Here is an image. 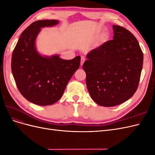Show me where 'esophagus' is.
I'll return each mask as SVG.
<instances>
[{
    "instance_id": "34e87169",
    "label": "esophagus",
    "mask_w": 155,
    "mask_h": 155,
    "mask_svg": "<svg viewBox=\"0 0 155 155\" xmlns=\"http://www.w3.org/2000/svg\"><path fill=\"white\" fill-rule=\"evenodd\" d=\"M85 58H84V57H81V65L82 66V65L83 64V63H84V62H85Z\"/></svg>"
}]
</instances>
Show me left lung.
I'll return each instance as SVG.
<instances>
[{
    "label": "left lung",
    "mask_w": 155,
    "mask_h": 155,
    "mask_svg": "<svg viewBox=\"0 0 155 155\" xmlns=\"http://www.w3.org/2000/svg\"><path fill=\"white\" fill-rule=\"evenodd\" d=\"M113 39L87 55L83 65L89 94L95 103L114 107L137 91L143 55L137 39L124 28L113 25Z\"/></svg>",
    "instance_id": "left-lung-1"
}]
</instances>
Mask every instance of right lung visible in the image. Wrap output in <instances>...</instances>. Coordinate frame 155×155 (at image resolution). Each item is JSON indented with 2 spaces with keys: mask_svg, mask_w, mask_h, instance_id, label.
<instances>
[{
  "mask_svg": "<svg viewBox=\"0 0 155 155\" xmlns=\"http://www.w3.org/2000/svg\"><path fill=\"white\" fill-rule=\"evenodd\" d=\"M59 24L58 20L37 21L22 31L13 51L12 71L21 94L33 104L46 106L57 102L80 65L81 57L66 60L59 54L41 55L35 41L42 28Z\"/></svg>",
  "mask_w": 155,
  "mask_h": 155,
  "instance_id": "add662e5",
  "label": "right lung"
}]
</instances>
